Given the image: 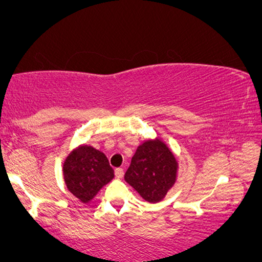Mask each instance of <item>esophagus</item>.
Segmentation results:
<instances>
[{
  "label": "esophagus",
  "mask_w": 262,
  "mask_h": 262,
  "mask_svg": "<svg viewBox=\"0 0 262 262\" xmlns=\"http://www.w3.org/2000/svg\"><path fill=\"white\" fill-rule=\"evenodd\" d=\"M114 175H116L117 179H121L124 177V170L123 168H117L116 170H114Z\"/></svg>",
  "instance_id": "34e87169"
}]
</instances>
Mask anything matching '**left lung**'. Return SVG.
Masks as SVG:
<instances>
[{
	"label": "left lung",
	"mask_w": 262,
	"mask_h": 262,
	"mask_svg": "<svg viewBox=\"0 0 262 262\" xmlns=\"http://www.w3.org/2000/svg\"><path fill=\"white\" fill-rule=\"evenodd\" d=\"M178 161L167 144L159 138L143 142L136 150L125 173V181L143 199L159 203L177 181Z\"/></svg>",
	"instance_id": "left-lung-1"
}]
</instances>
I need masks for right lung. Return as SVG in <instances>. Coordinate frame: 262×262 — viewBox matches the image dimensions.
Here are the masks:
<instances>
[{"instance_id":"right-lung-1","label":"right lung","mask_w":262,"mask_h":262,"mask_svg":"<svg viewBox=\"0 0 262 262\" xmlns=\"http://www.w3.org/2000/svg\"><path fill=\"white\" fill-rule=\"evenodd\" d=\"M63 177L69 192L88 203L114 178L106 155L91 145H80L64 161Z\"/></svg>"}]
</instances>
